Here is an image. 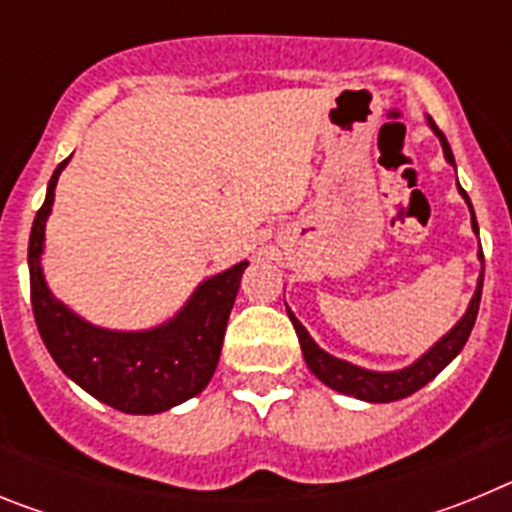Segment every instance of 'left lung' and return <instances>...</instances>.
Wrapping results in <instances>:
<instances>
[{
	"instance_id": "left-lung-1",
	"label": "left lung",
	"mask_w": 512,
	"mask_h": 512,
	"mask_svg": "<svg viewBox=\"0 0 512 512\" xmlns=\"http://www.w3.org/2000/svg\"><path fill=\"white\" fill-rule=\"evenodd\" d=\"M428 128L436 133V138L441 140V148H443V158L449 161L451 166L456 169L454 164V153H451L449 140L441 130L436 128V122L428 117ZM456 187H459V179H456ZM459 194L464 197L467 202L469 212H472V230L474 235H479V225H477V217H474V207L469 202V194L459 187ZM479 261H482V271H479V279H477V289H474L472 300H469L467 312L461 315L459 323L446 333V336L438 338L423 356L413 361V364L402 366V369H395V372H377V369H364V366H356L346 359H338V356L328 354L318 343L312 341V336L307 333L305 325L295 318V312L287 307V315L292 320L297 330V338H300V346H302V356H305L307 366H310V372L330 387V390L341 392V395L348 397H356V400H364V402H395L402 400V397H410L413 392H418L420 387L431 382L436 374H441L451 361L459 356V351L464 348L467 343L469 333L474 328V320H477V312H479V300H482V282H485V256L482 251L477 253Z\"/></svg>"
}]
</instances>
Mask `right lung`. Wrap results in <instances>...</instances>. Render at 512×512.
Instances as JSON below:
<instances>
[{"mask_svg": "<svg viewBox=\"0 0 512 512\" xmlns=\"http://www.w3.org/2000/svg\"><path fill=\"white\" fill-rule=\"evenodd\" d=\"M71 156L56 166L33 220L27 266L35 323L48 354L71 382L130 415H156L200 395L217 369L225 328L248 261L197 284L174 318L146 330H112L76 315L51 292L43 274L45 223L56 184Z\"/></svg>", "mask_w": 512, "mask_h": 512, "instance_id": "right-lung-1", "label": "right lung"}]
</instances>
